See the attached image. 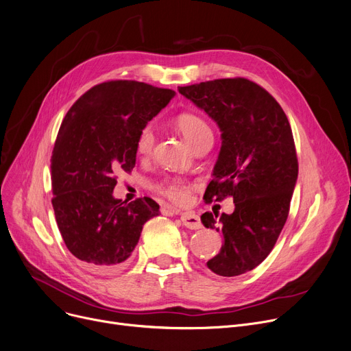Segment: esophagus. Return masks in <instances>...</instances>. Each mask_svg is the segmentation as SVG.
I'll return each instance as SVG.
<instances>
[{"instance_id": "esophagus-1", "label": "esophagus", "mask_w": 351, "mask_h": 351, "mask_svg": "<svg viewBox=\"0 0 351 351\" xmlns=\"http://www.w3.org/2000/svg\"><path fill=\"white\" fill-rule=\"evenodd\" d=\"M181 222L185 228L188 229H199L202 226L201 223V219L198 215H195L194 212H184L181 213Z\"/></svg>"}]
</instances>
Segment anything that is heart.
Returning a JSON list of instances; mask_svg holds the SVG:
<instances>
[{
    "instance_id": "b5f03b06",
    "label": "heart",
    "mask_w": 351,
    "mask_h": 351,
    "mask_svg": "<svg viewBox=\"0 0 351 351\" xmlns=\"http://www.w3.org/2000/svg\"><path fill=\"white\" fill-rule=\"evenodd\" d=\"M176 128L182 134V138L191 145L193 147H197L199 143H202L206 139H212V129L208 125V122L201 118L197 114L184 112L177 117L176 119ZM154 147V132L152 126H145L141 132L136 141V152L142 157H147L152 154ZM157 190L171 199L176 204H185L190 198L188 190L177 182H166L157 186Z\"/></svg>"
}]
</instances>
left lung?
<instances>
[{
  "mask_svg": "<svg viewBox=\"0 0 351 351\" xmlns=\"http://www.w3.org/2000/svg\"><path fill=\"white\" fill-rule=\"evenodd\" d=\"M218 123L222 146L205 202L233 197L228 215L205 212V228L223 236L206 265L234 277L256 268L273 250L287 222L298 158L288 118L274 97L247 78H221L178 87Z\"/></svg>",
  "mask_w": 351,
  "mask_h": 351,
  "instance_id": "8db88e82",
  "label": "left lung"
}]
</instances>
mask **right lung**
<instances>
[{"label":"right lung","mask_w":351,"mask_h":351,"mask_svg":"<svg viewBox=\"0 0 351 351\" xmlns=\"http://www.w3.org/2000/svg\"><path fill=\"white\" fill-rule=\"evenodd\" d=\"M176 95L132 80L101 83L80 97L51 152V205L66 247L97 271L125 264L158 204L114 198L117 174L136 163L139 132Z\"/></svg>","instance_id":"right-lung-1"}]
</instances>
